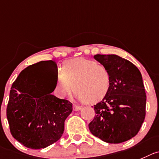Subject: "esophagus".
<instances>
[{
    "label": "esophagus",
    "instance_id": "esophagus-1",
    "mask_svg": "<svg viewBox=\"0 0 159 159\" xmlns=\"http://www.w3.org/2000/svg\"><path fill=\"white\" fill-rule=\"evenodd\" d=\"M81 109V107L79 106V105H73V110L74 111H80Z\"/></svg>",
    "mask_w": 159,
    "mask_h": 159
}]
</instances>
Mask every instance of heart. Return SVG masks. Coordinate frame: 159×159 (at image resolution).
Wrapping results in <instances>:
<instances>
[{"label": "heart", "mask_w": 159, "mask_h": 159, "mask_svg": "<svg viewBox=\"0 0 159 159\" xmlns=\"http://www.w3.org/2000/svg\"><path fill=\"white\" fill-rule=\"evenodd\" d=\"M73 89L78 98L90 104L103 99L108 93L111 77L108 69L95 61L77 58L66 61L56 77L54 90L60 98L67 96Z\"/></svg>", "instance_id": "obj_1"}]
</instances>
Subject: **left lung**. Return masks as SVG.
Returning a JSON list of instances; mask_svg holds the SVG:
<instances>
[{
  "mask_svg": "<svg viewBox=\"0 0 159 159\" xmlns=\"http://www.w3.org/2000/svg\"><path fill=\"white\" fill-rule=\"evenodd\" d=\"M108 69L111 84L105 98L93 106L95 115L89 129L95 137L119 143L135 137L146 115V93L139 69L116 54H96Z\"/></svg>",
  "mask_w": 159,
  "mask_h": 159,
  "instance_id": "left-lung-1",
  "label": "left lung"
}]
</instances>
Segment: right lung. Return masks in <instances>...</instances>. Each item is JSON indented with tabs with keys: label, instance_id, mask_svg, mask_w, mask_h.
I'll use <instances>...</instances> for the list:
<instances>
[{
	"label": "right lung",
	"instance_id": "1",
	"mask_svg": "<svg viewBox=\"0 0 159 159\" xmlns=\"http://www.w3.org/2000/svg\"><path fill=\"white\" fill-rule=\"evenodd\" d=\"M56 69L51 60L28 66L11 88L7 106L10 132L29 148H44L59 140L72 111L70 101L51 94L56 82H50L47 72Z\"/></svg>",
	"mask_w": 159,
	"mask_h": 159
}]
</instances>
